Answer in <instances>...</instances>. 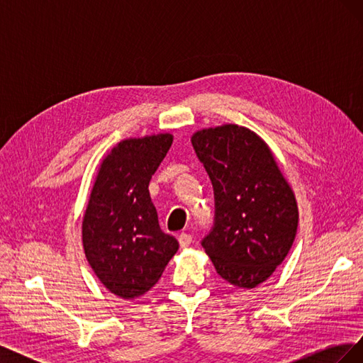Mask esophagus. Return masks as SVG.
Returning <instances> with one entry per match:
<instances>
[{"mask_svg": "<svg viewBox=\"0 0 363 363\" xmlns=\"http://www.w3.org/2000/svg\"><path fill=\"white\" fill-rule=\"evenodd\" d=\"M179 244H180L182 248L191 245L192 244V236L188 235V233H180L179 235Z\"/></svg>", "mask_w": 363, "mask_h": 363, "instance_id": "1", "label": "esophagus"}]
</instances>
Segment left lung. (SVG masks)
<instances>
[{"label":"left lung","instance_id":"8db88e82","mask_svg":"<svg viewBox=\"0 0 363 363\" xmlns=\"http://www.w3.org/2000/svg\"><path fill=\"white\" fill-rule=\"evenodd\" d=\"M196 157L213 186V225L201 245L216 272L251 289L288 256L298 208L268 145L251 130L223 125L192 136Z\"/></svg>","mask_w":363,"mask_h":363}]
</instances>
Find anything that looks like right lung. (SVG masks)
<instances>
[{
  "label": "right lung",
  "instance_id": "add662e5",
  "mask_svg": "<svg viewBox=\"0 0 363 363\" xmlns=\"http://www.w3.org/2000/svg\"><path fill=\"white\" fill-rule=\"evenodd\" d=\"M171 144V135L118 144L101 163L84 213L86 259L104 286L127 300L155 286L179 250L162 232L148 191Z\"/></svg>",
  "mask_w": 363,
  "mask_h": 363
}]
</instances>
